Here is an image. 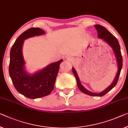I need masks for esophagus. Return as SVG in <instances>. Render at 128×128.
Masks as SVG:
<instances>
[{
    "label": "esophagus",
    "mask_w": 128,
    "mask_h": 128,
    "mask_svg": "<svg viewBox=\"0 0 128 128\" xmlns=\"http://www.w3.org/2000/svg\"><path fill=\"white\" fill-rule=\"evenodd\" d=\"M67 60H71L72 59H71V58H70V57H67Z\"/></svg>",
    "instance_id": "34e87169"
}]
</instances>
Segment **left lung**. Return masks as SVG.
Returning <instances> with one entry per match:
<instances>
[{
  "instance_id": "obj_1",
  "label": "left lung",
  "mask_w": 128,
  "mask_h": 128,
  "mask_svg": "<svg viewBox=\"0 0 128 128\" xmlns=\"http://www.w3.org/2000/svg\"><path fill=\"white\" fill-rule=\"evenodd\" d=\"M95 29L97 30L98 32V36L100 38L104 39V41H105L107 43H108L110 46H111L112 48H113L114 53H115L116 58H117V64H118V72L116 75L115 79H114V82L108 88H107L104 91H102L100 93H93L91 92L90 91L86 89L84 87L80 82L79 78L78 77V74L76 73L75 70L74 68H72V72H73L74 75H75L76 81H77V84L78 86V88H79L80 90L82 91L83 93L86 94H87L88 95H91V96H102L105 95L106 93H108V91H110L117 84V82L118 80V78L121 73V70L122 67V58L121 49H120V46L119 44L118 41L117 39L114 37V36L110 32L108 31L106 28L104 27V26L100 25V24H96L94 26Z\"/></svg>"
}]
</instances>
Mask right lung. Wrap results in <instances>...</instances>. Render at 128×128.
<instances>
[{
  "label": "right lung",
  "instance_id": "right-lung-1",
  "mask_svg": "<svg viewBox=\"0 0 128 128\" xmlns=\"http://www.w3.org/2000/svg\"><path fill=\"white\" fill-rule=\"evenodd\" d=\"M45 32L38 28H30L17 38L10 51L9 74L17 91L27 98L36 99L49 95L53 91L59 66L62 60L48 66L40 72L30 75L24 70L22 48L24 40Z\"/></svg>",
  "mask_w": 128,
  "mask_h": 128
}]
</instances>
